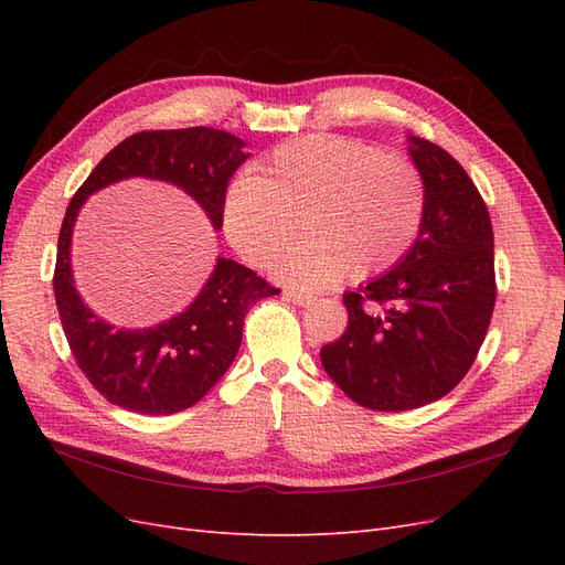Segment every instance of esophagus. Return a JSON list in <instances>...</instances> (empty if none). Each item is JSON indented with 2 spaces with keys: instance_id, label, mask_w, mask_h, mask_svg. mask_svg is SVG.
Wrapping results in <instances>:
<instances>
[{
  "instance_id": "obj_1",
  "label": "esophagus",
  "mask_w": 565,
  "mask_h": 565,
  "mask_svg": "<svg viewBox=\"0 0 565 565\" xmlns=\"http://www.w3.org/2000/svg\"><path fill=\"white\" fill-rule=\"evenodd\" d=\"M285 297L297 303V306H311L316 301L313 295H306V292H299V289H285Z\"/></svg>"
}]
</instances>
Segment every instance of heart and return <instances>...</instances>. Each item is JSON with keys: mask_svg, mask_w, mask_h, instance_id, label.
Returning a JSON list of instances; mask_svg holds the SVG:
<instances>
[{"mask_svg": "<svg viewBox=\"0 0 565 565\" xmlns=\"http://www.w3.org/2000/svg\"><path fill=\"white\" fill-rule=\"evenodd\" d=\"M424 214L426 181L413 160L318 134L280 143L259 172L231 188L226 233L249 264L268 266L295 241L303 216L309 237L282 256L278 276L320 289L396 266Z\"/></svg>", "mask_w": 565, "mask_h": 565, "instance_id": "1", "label": "heart"}]
</instances>
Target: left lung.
Instances as JSON below:
<instances>
[{"mask_svg": "<svg viewBox=\"0 0 565 565\" xmlns=\"http://www.w3.org/2000/svg\"><path fill=\"white\" fill-rule=\"evenodd\" d=\"M426 181L415 245L382 278L344 297L349 328L322 347L332 382L367 409L401 413L450 393L490 328L498 297L486 202L448 150L409 136Z\"/></svg>", "mask_w": 565, "mask_h": 565, "instance_id": "obj_1", "label": "left lung"}]
</instances>
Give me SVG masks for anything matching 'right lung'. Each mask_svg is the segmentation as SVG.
Masks as SVG:
<instances>
[{
  "mask_svg": "<svg viewBox=\"0 0 565 565\" xmlns=\"http://www.w3.org/2000/svg\"><path fill=\"white\" fill-rule=\"evenodd\" d=\"M243 148L237 136L212 127L139 131L94 167L67 204L54 297L77 367L108 403L152 417L195 405L235 361L247 311L280 289L243 264L218 259L202 292L179 316L146 330L115 328L84 306L73 282L71 241L82 202L129 177L158 179L183 188L221 228L228 181L249 158Z\"/></svg>",
  "mask_w": 565,
  "mask_h": 565,
  "instance_id": "right-lung-1",
  "label": "right lung"
}]
</instances>
